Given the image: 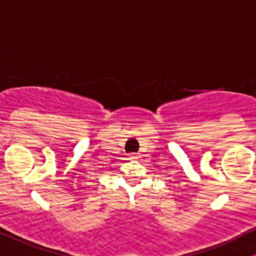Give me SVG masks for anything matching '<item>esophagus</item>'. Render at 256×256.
<instances>
[{"label":"esophagus","mask_w":256,"mask_h":256,"mask_svg":"<svg viewBox=\"0 0 256 256\" xmlns=\"http://www.w3.org/2000/svg\"><path fill=\"white\" fill-rule=\"evenodd\" d=\"M140 158V156H138V154H130V156H128V160H138Z\"/></svg>","instance_id":"obj_1"}]
</instances>
